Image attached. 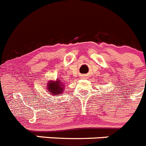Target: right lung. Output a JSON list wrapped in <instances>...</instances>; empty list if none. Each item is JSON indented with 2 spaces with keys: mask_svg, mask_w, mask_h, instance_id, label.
I'll list each match as a JSON object with an SVG mask.
<instances>
[{
  "mask_svg": "<svg viewBox=\"0 0 146 146\" xmlns=\"http://www.w3.org/2000/svg\"><path fill=\"white\" fill-rule=\"evenodd\" d=\"M46 88L48 90V93L52 96H57L63 93L64 88V85L59 80H50L47 84Z\"/></svg>",
  "mask_w": 146,
  "mask_h": 146,
  "instance_id": "add662e5",
  "label": "right lung"
}]
</instances>
